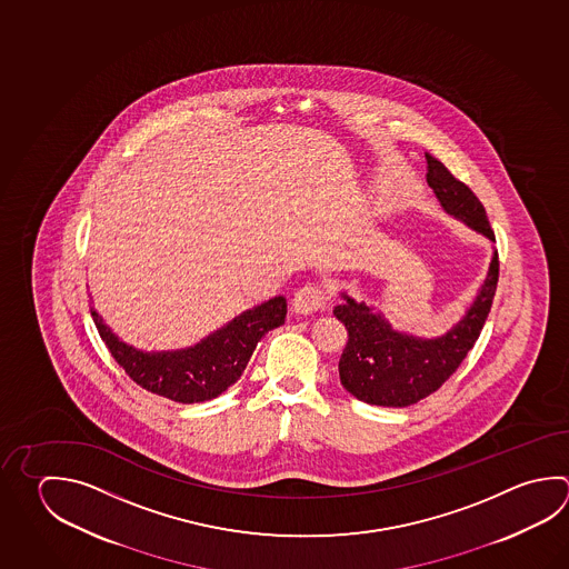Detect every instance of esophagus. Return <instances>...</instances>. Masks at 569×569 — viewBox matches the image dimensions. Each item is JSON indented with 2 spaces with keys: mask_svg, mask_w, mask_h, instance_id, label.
Segmentation results:
<instances>
[{
  "mask_svg": "<svg viewBox=\"0 0 569 569\" xmlns=\"http://www.w3.org/2000/svg\"><path fill=\"white\" fill-rule=\"evenodd\" d=\"M329 290L325 289L322 284L317 282H309L305 287H300L295 297H292V309L297 310L299 315H310L315 310L327 309L329 305Z\"/></svg>",
  "mask_w": 569,
  "mask_h": 569,
  "instance_id": "34e87169",
  "label": "esophagus"
}]
</instances>
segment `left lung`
Wrapping results in <instances>:
<instances>
[{
	"mask_svg": "<svg viewBox=\"0 0 569 569\" xmlns=\"http://www.w3.org/2000/svg\"><path fill=\"white\" fill-rule=\"evenodd\" d=\"M427 158V182L441 207L461 218L467 227L496 240L486 208L466 182L457 180L437 158ZM499 259L493 252L486 282L467 310L463 321L439 339H417L389 327L365 302L342 295L347 302L335 307V317L347 327L349 341L342 349L339 375L342 387L362 403L407 407L435 393L473 349L493 305Z\"/></svg>",
	"mask_w": 569,
	"mask_h": 569,
	"instance_id": "left-lung-1",
	"label": "left lung"
}]
</instances>
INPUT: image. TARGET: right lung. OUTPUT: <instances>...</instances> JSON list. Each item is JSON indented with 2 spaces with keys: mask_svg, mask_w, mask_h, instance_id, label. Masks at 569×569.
I'll return each mask as SVG.
<instances>
[{
  "mask_svg": "<svg viewBox=\"0 0 569 569\" xmlns=\"http://www.w3.org/2000/svg\"><path fill=\"white\" fill-rule=\"evenodd\" d=\"M92 317L108 351L136 385L176 403H202L240 379L260 339L284 322L287 299L274 297L242 312L184 351H136L120 341L93 309Z\"/></svg>",
  "mask_w": 569,
  "mask_h": 569,
  "instance_id": "add662e5",
  "label": "right lung"
}]
</instances>
